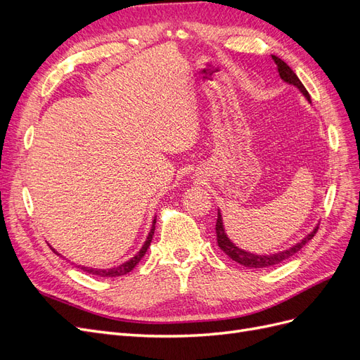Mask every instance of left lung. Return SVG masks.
<instances>
[{
	"mask_svg": "<svg viewBox=\"0 0 360 360\" xmlns=\"http://www.w3.org/2000/svg\"><path fill=\"white\" fill-rule=\"evenodd\" d=\"M271 58H274L275 64L278 66V72H279V76L282 78V81H285L287 84H291L294 86H297V89L303 93V96L307 97V99L311 102L309 99V94L307 91V89H304L303 84L300 82V79L297 78V75L294 73L291 70V68L288 66V64L285 61H282L281 58H278L276 56H271ZM319 226L314 228V231H311L307 237L303 238L302 242L296 243L294 246H291L290 249H285L282 250V252H278V254H271V255H257V254H250V252H246V250L237 248L230 238H228L226 233H225V228H224V222H222V214L221 212H217V219H216V238H217V246H219L224 252L230 257L231 259H234L236 263L242 264L245 267H250V269H264V267H270V266H275V264H279L282 263V261L288 259L290 257H292L296 252H299V250L307 245L311 238L315 236V233H317Z\"/></svg>",
	"mask_w": 360,
	"mask_h": 360,
	"instance_id": "obj_1",
	"label": "left lung"
}]
</instances>
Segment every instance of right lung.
<instances>
[{
	"mask_svg": "<svg viewBox=\"0 0 360 360\" xmlns=\"http://www.w3.org/2000/svg\"><path fill=\"white\" fill-rule=\"evenodd\" d=\"M155 225H156V219H153V225H151V230H150V233H148V236H147V240H146V243L143 245V248L139 249V252H138L135 257H132L129 261H126V263L120 264V266H117V267H112V269H91V267H85V266H78V267H79L81 270L86 271V274L94 275V276H101V278H115V276H123V275L129 274L130 270L135 269V266L139 263L141 258H143V257L146 255V252H147V249H148L151 240H153ZM52 250H53V249H52ZM53 252H56V250H53Z\"/></svg>",
	"mask_w": 360,
	"mask_h": 360,
	"instance_id": "right-lung-1",
	"label": "right lung"
}]
</instances>
